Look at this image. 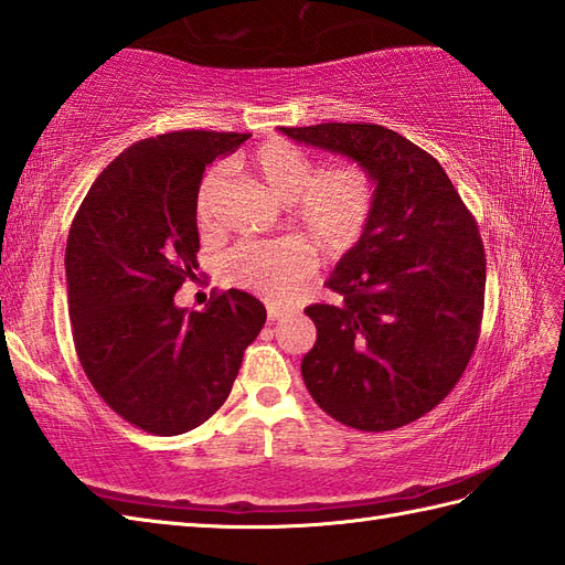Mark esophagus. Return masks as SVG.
I'll use <instances>...</instances> for the list:
<instances>
[{"instance_id":"34e87169","label":"esophagus","mask_w":565,"mask_h":565,"mask_svg":"<svg viewBox=\"0 0 565 565\" xmlns=\"http://www.w3.org/2000/svg\"><path fill=\"white\" fill-rule=\"evenodd\" d=\"M284 313H286V310H281L279 306H267V318H269L271 322L279 320Z\"/></svg>"}]
</instances>
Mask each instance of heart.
I'll list each match as a JSON object with an SVG mask.
<instances>
[{"label": "heart", "instance_id": "1", "mask_svg": "<svg viewBox=\"0 0 565 565\" xmlns=\"http://www.w3.org/2000/svg\"><path fill=\"white\" fill-rule=\"evenodd\" d=\"M249 170L276 199L289 203V223L322 257L338 259L366 235L376 211V174L362 162H340L320 170L308 150L284 138L264 140L247 154ZM227 189V172L215 167L201 179L196 218L211 227ZM298 239H243L225 255L227 279L269 301H289L310 274L316 255Z\"/></svg>", "mask_w": 565, "mask_h": 565}]
</instances>
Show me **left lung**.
I'll return each mask as SVG.
<instances>
[{"instance_id":"1","label":"left lung","mask_w":565,"mask_h":565,"mask_svg":"<svg viewBox=\"0 0 565 565\" xmlns=\"http://www.w3.org/2000/svg\"><path fill=\"white\" fill-rule=\"evenodd\" d=\"M376 174L366 235L326 281L334 303L308 306L318 340L301 374L338 423L388 431L415 423L459 383L486 301L478 225L441 164L376 124L281 128Z\"/></svg>"}]
</instances>
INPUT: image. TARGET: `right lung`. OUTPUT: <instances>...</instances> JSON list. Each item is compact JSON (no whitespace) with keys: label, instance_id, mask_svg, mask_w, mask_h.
Returning a JSON list of instances; mask_svg holds the SVG:
<instances>
[{"label":"right lung","instance_id":"1","mask_svg":"<svg viewBox=\"0 0 565 565\" xmlns=\"http://www.w3.org/2000/svg\"><path fill=\"white\" fill-rule=\"evenodd\" d=\"M249 134L172 130L138 140L97 177L65 249L72 340L102 401L158 437L184 435L225 403L267 310L227 289L177 308L196 279L203 170Z\"/></svg>","mask_w":565,"mask_h":565}]
</instances>
